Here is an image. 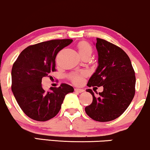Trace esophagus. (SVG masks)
<instances>
[{
	"mask_svg": "<svg viewBox=\"0 0 150 150\" xmlns=\"http://www.w3.org/2000/svg\"><path fill=\"white\" fill-rule=\"evenodd\" d=\"M74 90L76 92H77V93H82V92L84 91L83 89H81V88H75Z\"/></svg>",
	"mask_w": 150,
	"mask_h": 150,
	"instance_id": "obj_1",
	"label": "esophagus"
}]
</instances>
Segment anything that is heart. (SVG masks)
<instances>
[{"instance_id": "b5f03b06", "label": "heart", "mask_w": 150, "mask_h": 150, "mask_svg": "<svg viewBox=\"0 0 150 150\" xmlns=\"http://www.w3.org/2000/svg\"><path fill=\"white\" fill-rule=\"evenodd\" d=\"M77 49H78L79 53L81 56L87 54H91L92 52V47L88 42L85 41H81L78 43L77 45ZM85 76V73L82 72L80 74H74L71 75V80L76 83H79L81 81L83 76Z\"/></svg>"}]
</instances>
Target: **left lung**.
I'll use <instances>...</instances> for the list:
<instances>
[{"mask_svg":"<svg viewBox=\"0 0 150 150\" xmlns=\"http://www.w3.org/2000/svg\"><path fill=\"white\" fill-rule=\"evenodd\" d=\"M96 40L98 66L87 86H103V91L95 96L91 89H87L93 101L85 111L94 120L108 122L120 116L130 104L135 93V75L129 57L122 49L103 39Z\"/></svg>","mask_w":150,"mask_h":150,"instance_id":"8db88e82","label":"left lung"}]
</instances>
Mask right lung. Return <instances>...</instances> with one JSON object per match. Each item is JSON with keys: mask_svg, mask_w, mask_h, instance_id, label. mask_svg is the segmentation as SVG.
I'll list each match as a JSON object with an SVG mask.
<instances>
[{"mask_svg": "<svg viewBox=\"0 0 150 150\" xmlns=\"http://www.w3.org/2000/svg\"><path fill=\"white\" fill-rule=\"evenodd\" d=\"M73 42L70 39L42 42L25 48L12 68V91L26 115L37 121H47L59 112L65 96L74 92L67 83L45 91L42 79L55 71V59L60 50Z\"/></svg>", "mask_w": 150, "mask_h": 150, "instance_id": "right-lung-1", "label": "right lung"}]
</instances>
